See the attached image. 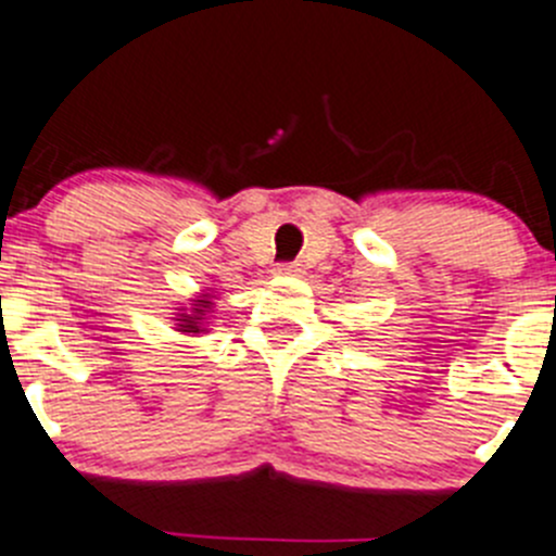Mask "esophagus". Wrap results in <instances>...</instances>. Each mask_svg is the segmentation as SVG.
Returning a JSON list of instances; mask_svg holds the SVG:
<instances>
[{"instance_id":"obj_1","label":"esophagus","mask_w":556,"mask_h":556,"mask_svg":"<svg viewBox=\"0 0 556 556\" xmlns=\"http://www.w3.org/2000/svg\"><path fill=\"white\" fill-rule=\"evenodd\" d=\"M274 274H279V277H302V266L299 263H282V266L274 268Z\"/></svg>"}]
</instances>
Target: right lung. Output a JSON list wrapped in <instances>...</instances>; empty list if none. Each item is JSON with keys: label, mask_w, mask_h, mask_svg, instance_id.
Here are the masks:
<instances>
[{"label": "right lung", "mask_w": 556, "mask_h": 556, "mask_svg": "<svg viewBox=\"0 0 556 556\" xmlns=\"http://www.w3.org/2000/svg\"><path fill=\"white\" fill-rule=\"evenodd\" d=\"M214 290H200L197 295H191L189 299V307H180L178 313H175L173 324H175V331H184V334L189 337H200L205 334L207 326H211V318H214Z\"/></svg>", "instance_id": "obj_1"}]
</instances>
